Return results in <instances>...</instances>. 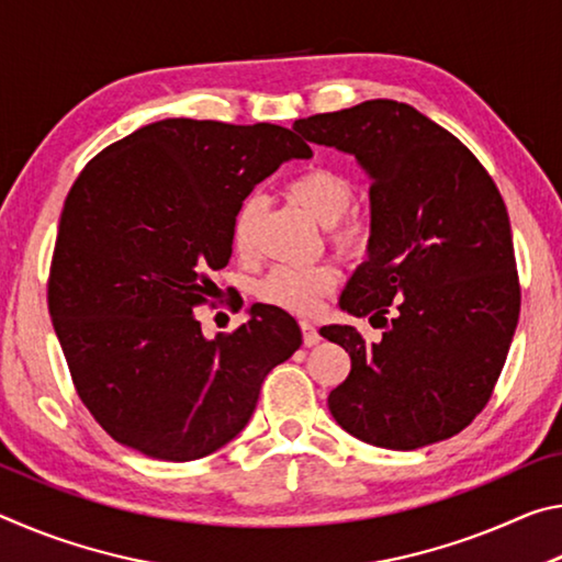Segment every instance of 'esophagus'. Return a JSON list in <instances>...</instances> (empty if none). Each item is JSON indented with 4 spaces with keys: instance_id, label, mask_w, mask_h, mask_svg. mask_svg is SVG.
Returning <instances> with one entry per match:
<instances>
[{
    "instance_id": "obj_1",
    "label": "esophagus",
    "mask_w": 562,
    "mask_h": 562,
    "mask_svg": "<svg viewBox=\"0 0 562 562\" xmlns=\"http://www.w3.org/2000/svg\"><path fill=\"white\" fill-rule=\"evenodd\" d=\"M300 329H302V341H304V347H315V345H319V331H317V327L315 325H310V322H300Z\"/></svg>"
}]
</instances>
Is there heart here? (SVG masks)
I'll return each instance as SVG.
<instances>
[{
	"label": "heart",
	"mask_w": 562,
	"mask_h": 562,
	"mask_svg": "<svg viewBox=\"0 0 562 562\" xmlns=\"http://www.w3.org/2000/svg\"><path fill=\"white\" fill-rule=\"evenodd\" d=\"M288 195L317 223L329 227V243L347 260H361L372 247V223L359 213H347L355 198L351 180L335 168L312 166L288 183ZM262 213L258 195L245 198L231 227L235 252L247 255L255 245V227ZM337 288V270L327 262L280 265L258 284L262 302L288 310L292 315H312L319 302Z\"/></svg>",
	"instance_id": "b5f03b06"
}]
</instances>
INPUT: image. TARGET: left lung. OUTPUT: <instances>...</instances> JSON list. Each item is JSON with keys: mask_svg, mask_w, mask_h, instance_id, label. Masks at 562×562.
I'll list each match as a JSON object with an SVG mask.
<instances>
[{"mask_svg": "<svg viewBox=\"0 0 562 562\" xmlns=\"http://www.w3.org/2000/svg\"><path fill=\"white\" fill-rule=\"evenodd\" d=\"M372 180V247L339 307L382 339L329 325L349 376L329 392L347 434L394 451L451 439L488 404L520 315L506 203L459 138L408 103L374 99L294 121Z\"/></svg>", "mask_w": 562, "mask_h": 562, "instance_id": "left-lung-1", "label": "left lung"}]
</instances>
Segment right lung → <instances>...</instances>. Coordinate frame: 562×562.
Here are the masks:
<instances>
[{
    "mask_svg": "<svg viewBox=\"0 0 562 562\" xmlns=\"http://www.w3.org/2000/svg\"><path fill=\"white\" fill-rule=\"evenodd\" d=\"M274 123L166 119L103 148L66 195L49 272V315L76 394L113 441L195 461L250 422L260 386L302 345L288 312L207 339L195 317L233 255L252 188L310 158Z\"/></svg>",
    "mask_w": 562,
    "mask_h": 562,
    "instance_id": "right-lung-1",
    "label": "right lung"
}]
</instances>
